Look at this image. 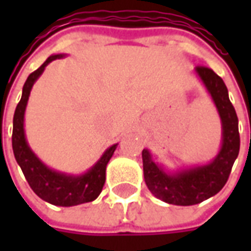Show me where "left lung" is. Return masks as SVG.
<instances>
[{
	"label": "left lung",
	"mask_w": 251,
	"mask_h": 251,
	"mask_svg": "<svg viewBox=\"0 0 251 251\" xmlns=\"http://www.w3.org/2000/svg\"><path fill=\"white\" fill-rule=\"evenodd\" d=\"M195 72L211 95L221 118L222 144L218 154L203 165L168 172L153 160L148 149L142 151L144 179L148 188L157 199L175 205L198 204L218 194L226 184L239 153L238 117L226 84L211 68L196 67Z\"/></svg>",
	"instance_id": "obj_1"
}]
</instances>
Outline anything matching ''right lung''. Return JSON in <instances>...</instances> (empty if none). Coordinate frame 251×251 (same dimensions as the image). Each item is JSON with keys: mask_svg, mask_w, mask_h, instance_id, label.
Listing matches in <instances>:
<instances>
[{"mask_svg": "<svg viewBox=\"0 0 251 251\" xmlns=\"http://www.w3.org/2000/svg\"><path fill=\"white\" fill-rule=\"evenodd\" d=\"M64 56H66L64 53L51 55L26 79L23 87L21 99L14 111L12 147H13L16 161L20 165L25 179L30 185V188L33 189V192L39 198L53 205L71 207V205L93 201L98 198L106 180V167L111 156L114 154L118 144L107 148L98 161L87 172L82 175H68L50 168L36 156L35 152L28 145L25 137L24 117L30 90L50 63Z\"/></svg>", "mask_w": 251, "mask_h": 251, "instance_id": "obj_1", "label": "right lung"}]
</instances>
